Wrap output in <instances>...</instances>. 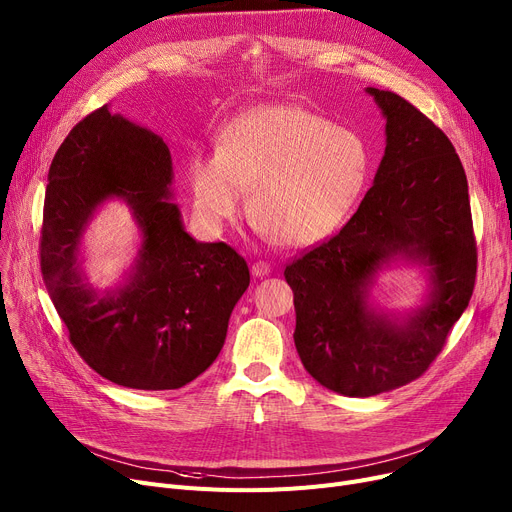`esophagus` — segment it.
Here are the masks:
<instances>
[{
	"label": "esophagus",
	"mask_w": 512,
	"mask_h": 512,
	"mask_svg": "<svg viewBox=\"0 0 512 512\" xmlns=\"http://www.w3.org/2000/svg\"><path fill=\"white\" fill-rule=\"evenodd\" d=\"M251 272H253L255 278H263V276L272 274V267H270V263H265V261H255L251 265Z\"/></svg>",
	"instance_id": "34e87169"
}]
</instances>
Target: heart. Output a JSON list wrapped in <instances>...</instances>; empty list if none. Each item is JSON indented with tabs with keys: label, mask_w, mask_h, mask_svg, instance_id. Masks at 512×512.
Here are the masks:
<instances>
[{
	"label": "heart",
	"mask_w": 512,
	"mask_h": 512,
	"mask_svg": "<svg viewBox=\"0 0 512 512\" xmlns=\"http://www.w3.org/2000/svg\"><path fill=\"white\" fill-rule=\"evenodd\" d=\"M371 176V153L353 128L299 105H257L224 126L218 153L186 164L197 220L222 232L249 193L259 232L290 249L334 236L351 218Z\"/></svg>",
	"instance_id": "heart-1"
}]
</instances>
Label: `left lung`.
I'll return each instance as SVG.
<instances>
[{"label":"left lung","instance_id":"left-lung-1","mask_svg":"<svg viewBox=\"0 0 512 512\" xmlns=\"http://www.w3.org/2000/svg\"><path fill=\"white\" fill-rule=\"evenodd\" d=\"M386 118V151L357 213L286 265L294 344L313 380L353 398L405 386L440 355L475 286L467 176L446 134L392 91L365 89ZM419 264L426 301L407 316L370 301L390 262Z\"/></svg>","mask_w":512,"mask_h":512}]
</instances>
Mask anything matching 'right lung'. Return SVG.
Listing matches in <instances>:
<instances>
[{
	"mask_svg": "<svg viewBox=\"0 0 512 512\" xmlns=\"http://www.w3.org/2000/svg\"><path fill=\"white\" fill-rule=\"evenodd\" d=\"M41 272L78 355L134 390H176L220 355L249 265L226 242H199L172 201V155L159 134L103 105L80 120L51 161ZM126 202L142 247L125 280L88 284L79 245L98 207Z\"/></svg>",
	"mask_w": 512,
	"mask_h": 512,
	"instance_id": "1",
	"label": "right lung"
}]
</instances>
